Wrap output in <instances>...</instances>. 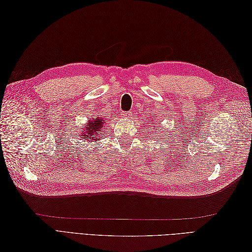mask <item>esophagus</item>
<instances>
[{"mask_svg": "<svg viewBox=\"0 0 252 252\" xmlns=\"http://www.w3.org/2000/svg\"><path fill=\"white\" fill-rule=\"evenodd\" d=\"M123 116H124V118H130V117L132 116V112H131V111L124 112V113H123Z\"/></svg>", "mask_w": 252, "mask_h": 252, "instance_id": "34e87169", "label": "esophagus"}]
</instances>
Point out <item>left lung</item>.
<instances>
[{
	"label": "left lung",
	"mask_w": 252,
	"mask_h": 252,
	"mask_svg": "<svg viewBox=\"0 0 252 252\" xmlns=\"http://www.w3.org/2000/svg\"><path fill=\"white\" fill-rule=\"evenodd\" d=\"M158 128H159V127H158ZM165 136H166V135H165Z\"/></svg>",
	"instance_id": "left-lung-1"
}]
</instances>
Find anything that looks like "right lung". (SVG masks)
Instances as JSON below:
<instances>
[{
  "label": "right lung",
  "mask_w": 252,
  "mask_h": 252,
  "mask_svg": "<svg viewBox=\"0 0 252 252\" xmlns=\"http://www.w3.org/2000/svg\"><path fill=\"white\" fill-rule=\"evenodd\" d=\"M104 125L105 122L102 118L94 117V119L89 120L88 123L83 128V131L80 132V139L81 140H91L94 142L95 140H102L103 136L102 134L105 132L104 130ZM88 139H86V138ZM105 138V136H104Z\"/></svg>",
  "instance_id": "obj_1"
}]
</instances>
